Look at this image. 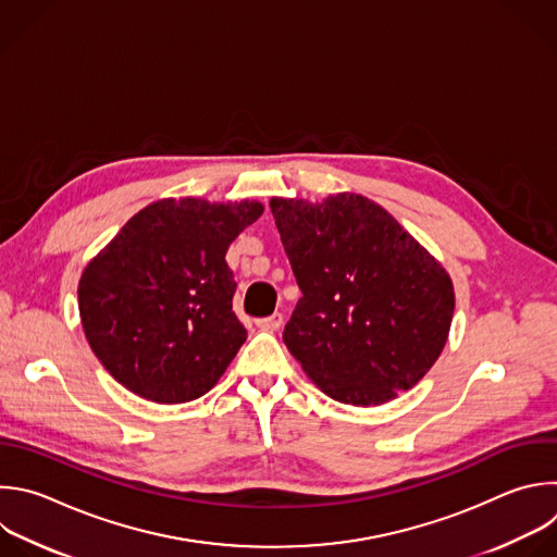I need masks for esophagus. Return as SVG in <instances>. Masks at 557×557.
I'll return each mask as SVG.
<instances>
[{
  "instance_id": "obj_1",
  "label": "esophagus",
  "mask_w": 557,
  "mask_h": 557,
  "mask_svg": "<svg viewBox=\"0 0 557 557\" xmlns=\"http://www.w3.org/2000/svg\"><path fill=\"white\" fill-rule=\"evenodd\" d=\"M282 321H284V317H282L280 312H273V314H269V317H260V319H256V325H258L260 330H269V332H273V330H277V327L282 325Z\"/></svg>"
}]
</instances>
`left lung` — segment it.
<instances>
[{"instance_id": "8db88e82", "label": "left lung", "mask_w": 557, "mask_h": 557, "mask_svg": "<svg viewBox=\"0 0 557 557\" xmlns=\"http://www.w3.org/2000/svg\"><path fill=\"white\" fill-rule=\"evenodd\" d=\"M271 212L301 290L282 336L314 385L354 407L418 385L455 310L442 264L360 195L271 199Z\"/></svg>"}]
</instances>
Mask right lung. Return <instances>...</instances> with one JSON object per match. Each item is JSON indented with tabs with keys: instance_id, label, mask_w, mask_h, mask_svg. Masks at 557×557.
<instances>
[{
	"instance_id": "add662e5",
	"label": "right lung",
	"mask_w": 557,
	"mask_h": 557,
	"mask_svg": "<svg viewBox=\"0 0 557 557\" xmlns=\"http://www.w3.org/2000/svg\"><path fill=\"white\" fill-rule=\"evenodd\" d=\"M256 201L163 199L137 212L78 284L85 336L107 372L159 405L208 394L247 338L225 253Z\"/></svg>"
}]
</instances>
